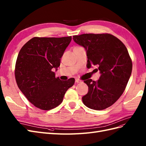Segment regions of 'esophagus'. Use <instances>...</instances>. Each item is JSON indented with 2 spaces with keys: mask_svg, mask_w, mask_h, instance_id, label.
Here are the masks:
<instances>
[{
  "mask_svg": "<svg viewBox=\"0 0 146 146\" xmlns=\"http://www.w3.org/2000/svg\"><path fill=\"white\" fill-rule=\"evenodd\" d=\"M82 81L80 80L79 79H76V83H77V84H78V83H81Z\"/></svg>",
  "mask_w": 146,
  "mask_h": 146,
  "instance_id": "obj_1",
  "label": "esophagus"
}]
</instances>
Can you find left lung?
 Wrapping results in <instances>:
<instances>
[{
	"mask_svg": "<svg viewBox=\"0 0 146 146\" xmlns=\"http://www.w3.org/2000/svg\"><path fill=\"white\" fill-rule=\"evenodd\" d=\"M73 40L86 50V67L96 66L101 74L98 81H84L88 92L82 97L83 102L97 111L110 107L123 94L131 76L132 61L127 48L119 38L109 34L74 35Z\"/></svg>",
	"mask_w": 146,
	"mask_h": 146,
	"instance_id": "1",
	"label": "left lung"
}]
</instances>
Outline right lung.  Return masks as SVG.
<instances>
[{"instance_id": "obj_1", "label": "right lung", "mask_w": 146, "mask_h": 146, "mask_svg": "<svg viewBox=\"0 0 146 146\" xmlns=\"http://www.w3.org/2000/svg\"><path fill=\"white\" fill-rule=\"evenodd\" d=\"M72 37H34L19 51L15 75L18 88L35 107L45 111L60 105L75 82L74 78L61 81L55 77L61 58Z\"/></svg>"}]
</instances>
